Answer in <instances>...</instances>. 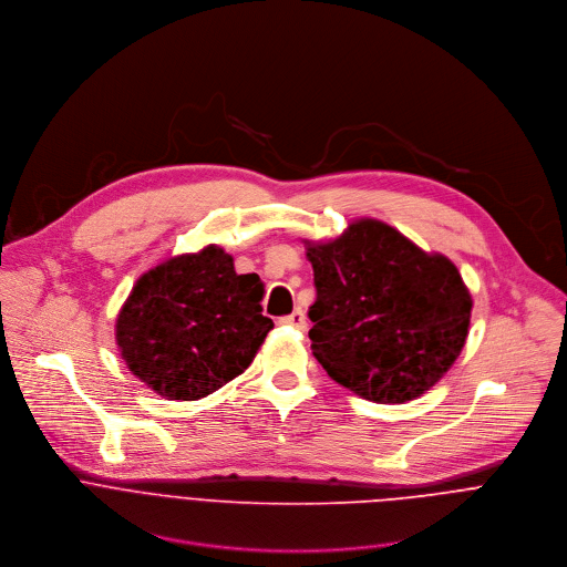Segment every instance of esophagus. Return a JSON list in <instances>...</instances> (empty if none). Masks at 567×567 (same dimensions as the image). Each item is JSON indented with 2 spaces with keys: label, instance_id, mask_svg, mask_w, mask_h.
I'll return each mask as SVG.
<instances>
[{
  "label": "esophagus",
  "instance_id": "34e87169",
  "mask_svg": "<svg viewBox=\"0 0 567 567\" xmlns=\"http://www.w3.org/2000/svg\"><path fill=\"white\" fill-rule=\"evenodd\" d=\"M279 323H284V326H290V328H297V330H306V315H303V310H295V312H290V315H286V317H281L279 319Z\"/></svg>",
  "mask_w": 567,
  "mask_h": 567
}]
</instances>
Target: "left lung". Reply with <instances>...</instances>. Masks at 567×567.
Instances as JSON below:
<instances>
[{"label": "left lung", "mask_w": 567, "mask_h": 567, "mask_svg": "<svg viewBox=\"0 0 567 567\" xmlns=\"http://www.w3.org/2000/svg\"><path fill=\"white\" fill-rule=\"evenodd\" d=\"M308 259L317 290L308 337L337 383L374 403H403L452 368L472 299L450 259L374 219L310 246Z\"/></svg>", "instance_id": "1"}]
</instances>
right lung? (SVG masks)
Returning <instances> with one entry per match:
<instances>
[{"label":"right lung","instance_id":"obj_1","mask_svg":"<svg viewBox=\"0 0 567 567\" xmlns=\"http://www.w3.org/2000/svg\"><path fill=\"white\" fill-rule=\"evenodd\" d=\"M264 284L237 275L217 246L146 272L117 317V346L133 374L168 399L195 401L241 374L272 319Z\"/></svg>","mask_w":567,"mask_h":567}]
</instances>
